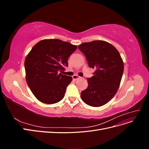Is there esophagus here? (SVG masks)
I'll list each match as a JSON object with an SVG mask.
<instances>
[{"label": "esophagus", "instance_id": "obj_1", "mask_svg": "<svg viewBox=\"0 0 149 149\" xmlns=\"http://www.w3.org/2000/svg\"><path fill=\"white\" fill-rule=\"evenodd\" d=\"M80 78V77L79 76H78V75H76V74H74V75H73V80H74V81H76V80H77L78 79H79Z\"/></svg>", "mask_w": 149, "mask_h": 149}]
</instances>
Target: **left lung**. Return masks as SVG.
I'll return each instance as SVG.
<instances>
[{
	"label": "left lung",
	"instance_id": "obj_1",
	"mask_svg": "<svg viewBox=\"0 0 149 149\" xmlns=\"http://www.w3.org/2000/svg\"><path fill=\"white\" fill-rule=\"evenodd\" d=\"M89 68L95 69L88 78V86L81 93L86 104L100 107L113 97L119 89L124 72V63L113 45L102 40L83 43L78 46Z\"/></svg>",
	"mask_w": 149,
	"mask_h": 149
}]
</instances>
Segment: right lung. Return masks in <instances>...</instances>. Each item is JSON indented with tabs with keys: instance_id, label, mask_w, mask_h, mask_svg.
<instances>
[{
	"instance_id": "add662e5",
	"label": "right lung",
	"mask_w": 149,
	"mask_h": 149,
	"mask_svg": "<svg viewBox=\"0 0 149 149\" xmlns=\"http://www.w3.org/2000/svg\"><path fill=\"white\" fill-rule=\"evenodd\" d=\"M77 48L58 39H46L31 48L25 60L26 81L38 100L51 104L65 96L71 76L59 73L68 66V60Z\"/></svg>"
}]
</instances>
